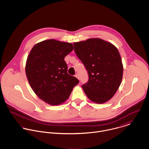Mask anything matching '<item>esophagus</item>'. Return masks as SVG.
<instances>
[{"instance_id":"obj_1","label":"esophagus","mask_w":149,"mask_h":149,"mask_svg":"<svg viewBox=\"0 0 149 149\" xmlns=\"http://www.w3.org/2000/svg\"><path fill=\"white\" fill-rule=\"evenodd\" d=\"M75 77H76L77 79H79V76L78 74H76V75H75Z\"/></svg>"}]
</instances>
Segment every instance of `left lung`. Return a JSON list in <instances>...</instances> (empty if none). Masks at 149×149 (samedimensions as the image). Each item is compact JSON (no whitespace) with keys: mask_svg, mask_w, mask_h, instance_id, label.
Wrapping results in <instances>:
<instances>
[{"mask_svg":"<svg viewBox=\"0 0 149 149\" xmlns=\"http://www.w3.org/2000/svg\"><path fill=\"white\" fill-rule=\"evenodd\" d=\"M73 44L89 75L88 82L82 85L86 95L95 103L108 102L117 92L123 77V66L118 49L99 38Z\"/></svg>","mask_w":149,"mask_h":149,"instance_id":"8db88e82","label":"left lung"}]
</instances>
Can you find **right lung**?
<instances>
[{
    "mask_svg": "<svg viewBox=\"0 0 149 149\" xmlns=\"http://www.w3.org/2000/svg\"><path fill=\"white\" fill-rule=\"evenodd\" d=\"M73 49L72 43L47 40L36 43L27 57L25 66L27 80L36 95L50 105L64 103L79 83L68 74L64 60Z\"/></svg>",
    "mask_w": 149,
    "mask_h": 149,
    "instance_id": "1",
    "label": "right lung"
}]
</instances>
